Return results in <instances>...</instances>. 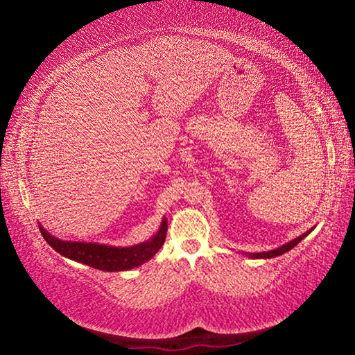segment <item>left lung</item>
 Segmentation results:
<instances>
[{
  "label": "left lung",
  "instance_id": "1",
  "mask_svg": "<svg viewBox=\"0 0 355 355\" xmlns=\"http://www.w3.org/2000/svg\"><path fill=\"white\" fill-rule=\"evenodd\" d=\"M311 230H313V228H310V230H307L305 233H302V235H300V236L294 238L293 241L286 243V244H284V245H280V248L274 249V250H268V252H255V254H248V252H245V255H249L250 258H274V257H279V255H282V254H285V252L291 250V249L294 248V245H297L300 241H302V239H304L305 236H309V235H310Z\"/></svg>",
  "mask_w": 355,
  "mask_h": 355
}]
</instances>
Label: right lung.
I'll list each match as a JSON object with an SVG mask.
<instances>
[{
    "label": "right lung",
    "instance_id": "obj_1",
    "mask_svg": "<svg viewBox=\"0 0 355 355\" xmlns=\"http://www.w3.org/2000/svg\"><path fill=\"white\" fill-rule=\"evenodd\" d=\"M40 233L45 241L55 249L58 254H61L70 260L84 263L87 266L100 269L106 272L116 271H128L147 263L156 252L161 249V245L166 241L167 233V219L163 218V222L148 241H144L128 248H114V245L97 244V243H80V241H62L51 233H48L42 224H39Z\"/></svg>",
    "mask_w": 355,
    "mask_h": 355
}]
</instances>
